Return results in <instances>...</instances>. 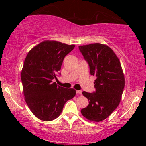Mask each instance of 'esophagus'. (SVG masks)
<instances>
[{"mask_svg":"<svg viewBox=\"0 0 146 146\" xmlns=\"http://www.w3.org/2000/svg\"><path fill=\"white\" fill-rule=\"evenodd\" d=\"M76 92L77 94H80V95L82 94V91H81V90H76Z\"/></svg>","mask_w":146,"mask_h":146,"instance_id":"obj_1","label":"esophagus"}]
</instances>
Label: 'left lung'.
Listing matches in <instances>:
<instances>
[{
  "instance_id": "obj_1",
  "label": "left lung",
  "mask_w": 146,
  "mask_h": 146,
  "mask_svg": "<svg viewBox=\"0 0 146 146\" xmlns=\"http://www.w3.org/2000/svg\"><path fill=\"white\" fill-rule=\"evenodd\" d=\"M78 48L89 64L91 75L96 76L95 93L82 92L89 104L81 110V113L88 120L99 122L111 115L120 104L124 74L118 56L108 46L94 43Z\"/></svg>"
}]
</instances>
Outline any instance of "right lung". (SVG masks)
<instances>
[{
    "mask_svg": "<svg viewBox=\"0 0 146 146\" xmlns=\"http://www.w3.org/2000/svg\"><path fill=\"white\" fill-rule=\"evenodd\" d=\"M75 46L47 40L34 46L26 56L21 71L24 99L38 119H56L65 103L76 95L74 89L64 88L53 82L64 57Z\"/></svg>",
    "mask_w": 146,
    "mask_h": 146,
    "instance_id": "right-lung-1",
    "label": "right lung"
}]
</instances>
